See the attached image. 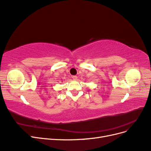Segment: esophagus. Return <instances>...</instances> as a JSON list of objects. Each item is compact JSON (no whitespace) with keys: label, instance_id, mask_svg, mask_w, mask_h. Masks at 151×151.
I'll return each instance as SVG.
<instances>
[{"label":"esophagus","instance_id":"obj_1","mask_svg":"<svg viewBox=\"0 0 151 151\" xmlns=\"http://www.w3.org/2000/svg\"><path fill=\"white\" fill-rule=\"evenodd\" d=\"M72 79H74V80H77V76H72Z\"/></svg>","mask_w":151,"mask_h":151}]
</instances>
